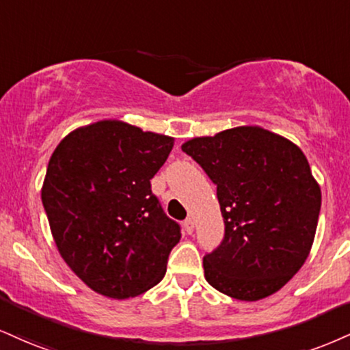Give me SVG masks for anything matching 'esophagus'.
Here are the masks:
<instances>
[{"instance_id": "esophagus-1", "label": "esophagus", "mask_w": 350, "mask_h": 350, "mask_svg": "<svg viewBox=\"0 0 350 350\" xmlns=\"http://www.w3.org/2000/svg\"><path fill=\"white\" fill-rule=\"evenodd\" d=\"M184 230H186L189 234L193 233V221H192V218H187V220H184Z\"/></svg>"}]
</instances>
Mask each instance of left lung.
I'll return each instance as SVG.
<instances>
[{
    "label": "left lung",
    "mask_w": 350,
    "mask_h": 350,
    "mask_svg": "<svg viewBox=\"0 0 350 350\" xmlns=\"http://www.w3.org/2000/svg\"><path fill=\"white\" fill-rule=\"evenodd\" d=\"M183 151L217 186L225 237L205 252V279L238 300L256 301L300 271L317 233L321 191L308 159L287 138L237 127L192 138Z\"/></svg>",
    "instance_id": "left-lung-1"
}]
</instances>
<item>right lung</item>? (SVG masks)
<instances>
[{"mask_svg": "<svg viewBox=\"0 0 350 350\" xmlns=\"http://www.w3.org/2000/svg\"><path fill=\"white\" fill-rule=\"evenodd\" d=\"M172 138L119 120L65 137L49 161L42 204L62 258L94 292L140 295L166 273L180 225L151 192Z\"/></svg>", "mask_w": 350, "mask_h": 350, "instance_id": "right-lung-1", "label": "right lung"}]
</instances>
